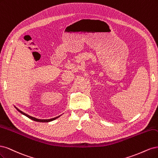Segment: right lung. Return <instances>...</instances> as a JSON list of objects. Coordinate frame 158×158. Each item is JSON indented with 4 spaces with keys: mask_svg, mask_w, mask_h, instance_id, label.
Here are the masks:
<instances>
[{
    "mask_svg": "<svg viewBox=\"0 0 158 158\" xmlns=\"http://www.w3.org/2000/svg\"><path fill=\"white\" fill-rule=\"evenodd\" d=\"M16 108L17 109V110H18V111H19L20 113L22 114H23V115H25V116H27L28 118L31 119H32V120H33V121H37V122H49V121H53V120H54V119H56L58 118V117H56V118H52V119H37V118H33V117H31V116H30V115H27V114H26L23 113V111H20V110H18L17 108Z\"/></svg>",
    "mask_w": 158,
    "mask_h": 158,
    "instance_id": "obj_1",
    "label": "right lung"
}]
</instances>
